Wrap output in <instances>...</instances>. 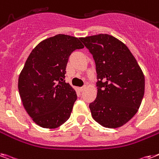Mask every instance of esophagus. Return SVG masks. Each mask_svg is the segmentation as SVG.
Instances as JSON below:
<instances>
[{"label":"esophagus","mask_w":159,"mask_h":159,"mask_svg":"<svg viewBox=\"0 0 159 159\" xmlns=\"http://www.w3.org/2000/svg\"><path fill=\"white\" fill-rule=\"evenodd\" d=\"M86 86H82V87H80L79 90H80V91H84L85 90H86Z\"/></svg>","instance_id":"34e87169"}]
</instances>
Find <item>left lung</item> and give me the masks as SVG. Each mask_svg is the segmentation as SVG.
<instances>
[{
  "mask_svg": "<svg viewBox=\"0 0 159 159\" xmlns=\"http://www.w3.org/2000/svg\"><path fill=\"white\" fill-rule=\"evenodd\" d=\"M93 55L97 96L90 104L92 117L104 127L117 128L134 117L144 94V76L127 46L109 34L82 37Z\"/></svg>",
  "mask_w": 159,
  "mask_h": 159,
  "instance_id": "1",
  "label": "left lung"
}]
</instances>
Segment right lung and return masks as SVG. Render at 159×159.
<instances>
[{"mask_svg":"<svg viewBox=\"0 0 159 159\" xmlns=\"http://www.w3.org/2000/svg\"><path fill=\"white\" fill-rule=\"evenodd\" d=\"M84 48L78 38L58 34L40 42L30 53L19 77L24 109L43 128H57L71 115L75 90L64 81L68 58Z\"/></svg>","mask_w":159,"mask_h":159,"instance_id":"obj_1","label":"right lung"}]
</instances>
